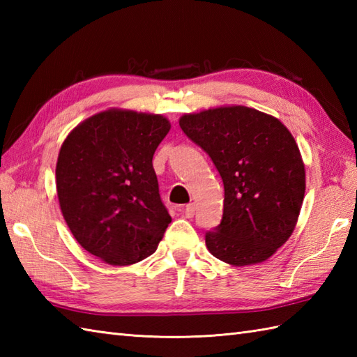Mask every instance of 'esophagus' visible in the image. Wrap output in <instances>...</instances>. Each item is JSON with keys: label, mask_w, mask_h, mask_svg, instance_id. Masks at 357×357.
<instances>
[{"label": "esophagus", "mask_w": 357, "mask_h": 357, "mask_svg": "<svg viewBox=\"0 0 357 357\" xmlns=\"http://www.w3.org/2000/svg\"><path fill=\"white\" fill-rule=\"evenodd\" d=\"M195 211H196L195 204H188V206H185V208H184V216L190 219L195 216Z\"/></svg>", "instance_id": "1"}]
</instances>
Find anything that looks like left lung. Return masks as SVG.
Masks as SVG:
<instances>
[{
    "label": "left lung",
    "instance_id": "left-lung-1",
    "mask_svg": "<svg viewBox=\"0 0 357 357\" xmlns=\"http://www.w3.org/2000/svg\"><path fill=\"white\" fill-rule=\"evenodd\" d=\"M179 126L211 158L224 183L221 224L208 252L236 267L268 259L291 236L305 195L298 144L275 116L244 105L181 116Z\"/></svg>",
    "mask_w": 357,
    "mask_h": 357
}]
</instances>
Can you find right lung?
<instances>
[{"instance_id":"add662e5","label":"right lung","mask_w":357,"mask_h":357,"mask_svg":"<svg viewBox=\"0 0 357 357\" xmlns=\"http://www.w3.org/2000/svg\"><path fill=\"white\" fill-rule=\"evenodd\" d=\"M169 130L161 115L110 109L64 139L56 162L59 207L90 255L130 265L156 252L172 218L151 159Z\"/></svg>"}]
</instances>
